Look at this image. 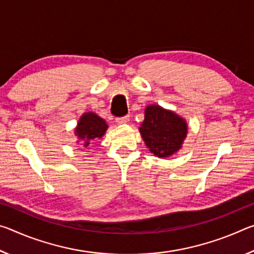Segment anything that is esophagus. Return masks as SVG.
<instances>
[{"instance_id": "1", "label": "esophagus", "mask_w": 254, "mask_h": 254, "mask_svg": "<svg viewBox=\"0 0 254 254\" xmlns=\"http://www.w3.org/2000/svg\"><path fill=\"white\" fill-rule=\"evenodd\" d=\"M128 121H130V117H128V115H126V117L117 119V123H119V124H126Z\"/></svg>"}]
</instances>
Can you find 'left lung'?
Wrapping results in <instances>:
<instances>
[{"instance_id": "left-lung-1", "label": "left lung", "mask_w": 254, "mask_h": 254, "mask_svg": "<svg viewBox=\"0 0 254 254\" xmlns=\"http://www.w3.org/2000/svg\"><path fill=\"white\" fill-rule=\"evenodd\" d=\"M139 130L150 152L167 158L182 149L188 126L175 112L153 104L145 107L144 121Z\"/></svg>"}]
</instances>
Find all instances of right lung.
Wrapping results in <instances>:
<instances>
[{
  "label": "right lung",
  "mask_w": 254,
  "mask_h": 254,
  "mask_svg": "<svg viewBox=\"0 0 254 254\" xmlns=\"http://www.w3.org/2000/svg\"><path fill=\"white\" fill-rule=\"evenodd\" d=\"M106 130L107 124L104 120L93 112H87L80 117L75 128V134L79 140L83 141L84 147L87 148L92 141L101 139L105 134Z\"/></svg>",
  "instance_id": "add662e5"
}]
</instances>
